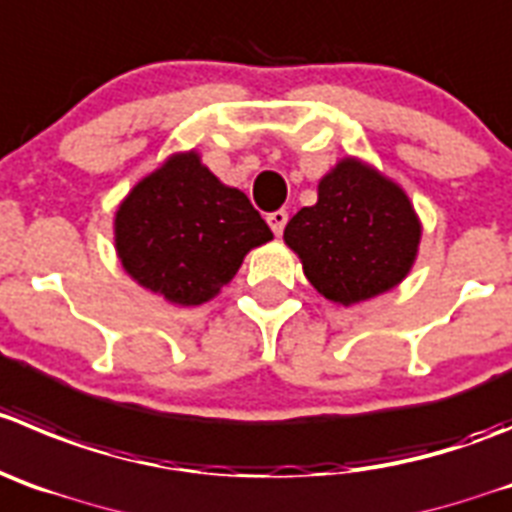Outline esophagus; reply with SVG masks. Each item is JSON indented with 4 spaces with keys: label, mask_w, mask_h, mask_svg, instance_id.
<instances>
[{
    "label": "esophagus",
    "mask_w": 512,
    "mask_h": 512,
    "mask_svg": "<svg viewBox=\"0 0 512 512\" xmlns=\"http://www.w3.org/2000/svg\"><path fill=\"white\" fill-rule=\"evenodd\" d=\"M267 224H270V229L275 234H283L285 224H288V212H285V209H278V212H270V214H267Z\"/></svg>",
    "instance_id": "esophagus-1"
}]
</instances>
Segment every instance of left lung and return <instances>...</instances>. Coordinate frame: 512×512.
Segmentation results:
<instances>
[{
    "label": "left lung",
    "instance_id": "left-lung-1",
    "mask_svg": "<svg viewBox=\"0 0 512 512\" xmlns=\"http://www.w3.org/2000/svg\"><path fill=\"white\" fill-rule=\"evenodd\" d=\"M283 240L300 257L310 285L348 308L407 278L422 222L396 181L346 156L318 181V202L290 219Z\"/></svg>",
    "mask_w": 512,
    "mask_h": 512
}]
</instances>
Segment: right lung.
Segmentation results:
<instances>
[{"label": "right lung", "instance_id": "1", "mask_svg": "<svg viewBox=\"0 0 512 512\" xmlns=\"http://www.w3.org/2000/svg\"><path fill=\"white\" fill-rule=\"evenodd\" d=\"M123 270L174 305H202L272 240L250 199L222 184L197 151L171 154L143 176L113 219Z\"/></svg>", "mask_w": 512, "mask_h": 512}]
</instances>
